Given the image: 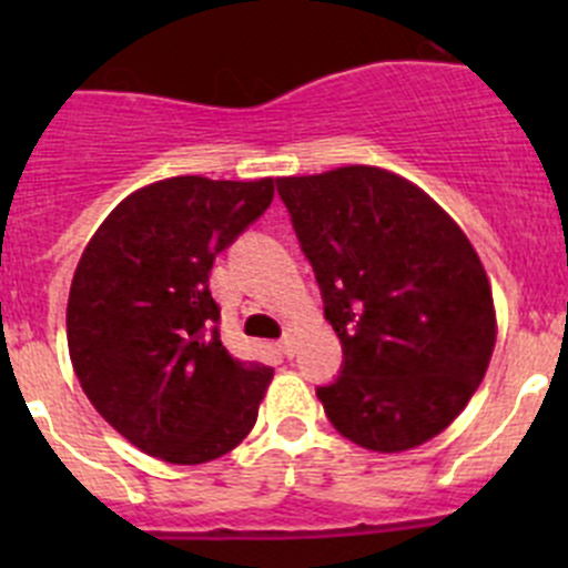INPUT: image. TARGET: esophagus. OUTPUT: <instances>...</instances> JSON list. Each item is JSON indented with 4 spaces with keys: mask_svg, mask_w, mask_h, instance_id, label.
<instances>
[{
    "mask_svg": "<svg viewBox=\"0 0 568 568\" xmlns=\"http://www.w3.org/2000/svg\"><path fill=\"white\" fill-rule=\"evenodd\" d=\"M280 352L288 354V357H294V352H296V329H294V326H288V329L283 332V341H280Z\"/></svg>",
    "mask_w": 568,
    "mask_h": 568,
    "instance_id": "34e87169",
    "label": "esophagus"
}]
</instances>
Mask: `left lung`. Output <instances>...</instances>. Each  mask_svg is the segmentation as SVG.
Returning <instances> with one entry per match:
<instances>
[{
	"label": "left lung",
	"instance_id": "8db88e82",
	"mask_svg": "<svg viewBox=\"0 0 568 568\" xmlns=\"http://www.w3.org/2000/svg\"><path fill=\"white\" fill-rule=\"evenodd\" d=\"M316 272L343 371L318 387L354 445L400 454L459 417L497 341L491 285L464 231L420 186L346 164L277 178Z\"/></svg>",
	"mask_w": 568,
	"mask_h": 568
}]
</instances>
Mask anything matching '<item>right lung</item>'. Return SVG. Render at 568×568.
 I'll return each mask as SVG.
<instances>
[{"mask_svg": "<svg viewBox=\"0 0 568 568\" xmlns=\"http://www.w3.org/2000/svg\"><path fill=\"white\" fill-rule=\"evenodd\" d=\"M272 197L274 178H164L120 200L79 257L65 316L73 374L142 454L205 464L255 426L274 371L222 346L209 274Z\"/></svg>", "mask_w": 568, "mask_h": 568, "instance_id": "1", "label": "right lung"}]
</instances>
